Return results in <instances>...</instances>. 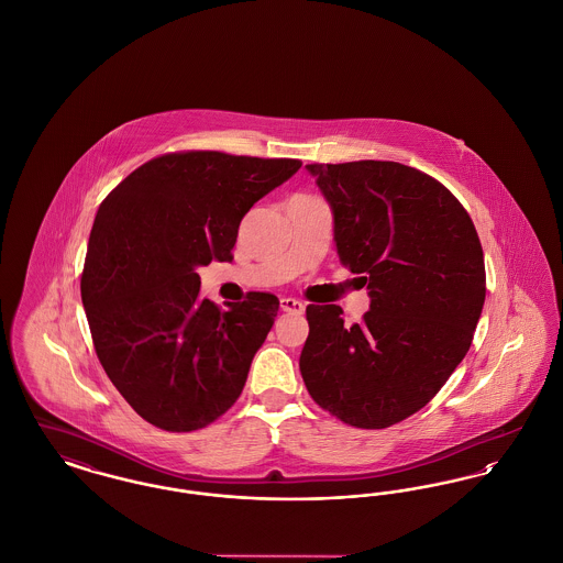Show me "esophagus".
Segmentation results:
<instances>
[{
    "instance_id": "1",
    "label": "esophagus",
    "mask_w": 563,
    "mask_h": 563,
    "mask_svg": "<svg viewBox=\"0 0 563 563\" xmlns=\"http://www.w3.org/2000/svg\"><path fill=\"white\" fill-rule=\"evenodd\" d=\"M280 310L283 312H289V314H303L306 306L301 301H297L294 297H283L280 299Z\"/></svg>"
}]
</instances>
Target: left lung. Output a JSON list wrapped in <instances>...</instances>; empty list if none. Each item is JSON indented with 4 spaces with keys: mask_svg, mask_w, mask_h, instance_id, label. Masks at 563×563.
<instances>
[{
    "mask_svg": "<svg viewBox=\"0 0 563 563\" xmlns=\"http://www.w3.org/2000/svg\"><path fill=\"white\" fill-rule=\"evenodd\" d=\"M333 213L340 262L367 285L346 324L308 306L299 372L310 397L356 429H386L441 390L471 349L485 301L477 230L454 194L399 162L308 164Z\"/></svg>",
    "mask_w": 563,
    "mask_h": 563,
    "instance_id": "8db88e82",
    "label": "left lung"
}]
</instances>
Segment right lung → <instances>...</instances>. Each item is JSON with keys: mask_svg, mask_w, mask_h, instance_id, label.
I'll return each instance as SVG.
<instances>
[{"mask_svg": "<svg viewBox=\"0 0 563 563\" xmlns=\"http://www.w3.org/2000/svg\"><path fill=\"white\" fill-rule=\"evenodd\" d=\"M299 166L166 154L139 166L99 207L81 301L106 374L150 424L202 429L241 397L278 297L249 294L219 310L200 299L198 268L232 260L242 217Z\"/></svg>", "mask_w": 563, "mask_h": 563, "instance_id": "add662e5", "label": "right lung"}]
</instances>
